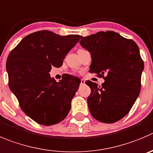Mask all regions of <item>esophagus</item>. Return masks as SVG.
<instances>
[{
    "label": "esophagus",
    "instance_id": "obj_1",
    "mask_svg": "<svg viewBox=\"0 0 153 153\" xmlns=\"http://www.w3.org/2000/svg\"><path fill=\"white\" fill-rule=\"evenodd\" d=\"M80 84L81 85H84V84H85V80H84V79H81Z\"/></svg>",
    "mask_w": 153,
    "mask_h": 153
}]
</instances>
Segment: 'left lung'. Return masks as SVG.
I'll list each match as a JSON object with an SVG mask.
<instances>
[{"mask_svg": "<svg viewBox=\"0 0 153 153\" xmlns=\"http://www.w3.org/2000/svg\"><path fill=\"white\" fill-rule=\"evenodd\" d=\"M79 43L91 54L90 72L104 79L100 86L85 81L91 88L90 113L101 123H116L128 113L139 96L144 68L139 47L111 30L82 37Z\"/></svg>", "mask_w": 153, "mask_h": 153, "instance_id": "1", "label": "left lung"}]
</instances>
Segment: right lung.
I'll use <instances>...</instances> for the list:
<instances>
[{
  "mask_svg": "<svg viewBox=\"0 0 153 153\" xmlns=\"http://www.w3.org/2000/svg\"><path fill=\"white\" fill-rule=\"evenodd\" d=\"M81 36H60L49 30L28 34L9 54L6 64L9 87L22 111L42 126H52L65 119L80 79L68 75L56 82L52 67L63 65L67 54Z\"/></svg>",
  "mask_w": 153,
  "mask_h": 153,
  "instance_id": "add662e5",
  "label": "right lung"
}]
</instances>
